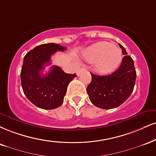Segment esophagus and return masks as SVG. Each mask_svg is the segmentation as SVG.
Returning a JSON list of instances; mask_svg holds the SVG:
<instances>
[{
  "instance_id": "esophagus-1",
  "label": "esophagus",
  "mask_w": 156,
  "mask_h": 156,
  "mask_svg": "<svg viewBox=\"0 0 156 156\" xmlns=\"http://www.w3.org/2000/svg\"><path fill=\"white\" fill-rule=\"evenodd\" d=\"M85 70H86V69H85V68H83V67H81V68H80L79 70H78V72H77V75H78V76H79L81 74V73H83V71H85Z\"/></svg>"
}]
</instances>
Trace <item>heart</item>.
Instances as JSON below:
<instances>
[{
    "instance_id": "1",
    "label": "heart",
    "mask_w": 156,
    "mask_h": 156,
    "mask_svg": "<svg viewBox=\"0 0 156 156\" xmlns=\"http://www.w3.org/2000/svg\"><path fill=\"white\" fill-rule=\"evenodd\" d=\"M83 56L89 62H95L97 70L102 73L114 70L122 59L121 50L106 41L97 43L87 48Z\"/></svg>"
}]
</instances>
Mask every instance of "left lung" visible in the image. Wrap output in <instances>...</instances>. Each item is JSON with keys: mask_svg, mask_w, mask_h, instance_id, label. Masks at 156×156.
Returning a JSON list of instances; mask_svg holds the SVG:
<instances>
[{"mask_svg": "<svg viewBox=\"0 0 156 156\" xmlns=\"http://www.w3.org/2000/svg\"><path fill=\"white\" fill-rule=\"evenodd\" d=\"M122 53L125 55L119 69L110 75L91 73V82L87 86L89 97L94 105L99 108L112 109L123 104L134 90L136 73L134 61L121 44Z\"/></svg>", "mask_w": 156, "mask_h": 156, "instance_id": "obj_1", "label": "left lung"}]
</instances>
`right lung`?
Wrapping results in <instances>:
<instances>
[{
	"label": "right lung",
	"instance_id": "obj_1",
	"mask_svg": "<svg viewBox=\"0 0 156 156\" xmlns=\"http://www.w3.org/2000/svg\"><path fill=\"white\" fill-rule=\"evenodd\" d=\"M66 47L59 44H41L24 56L20 77L24 94L30 102L44 110L59 108L63 103L67 86L77 76L65 73L59 67L53 65L49 73L42 74L46 65H51V57Z\"/></svg>",
	"mask_w": 156,
	"mask_h": 156
}]
</instances>
